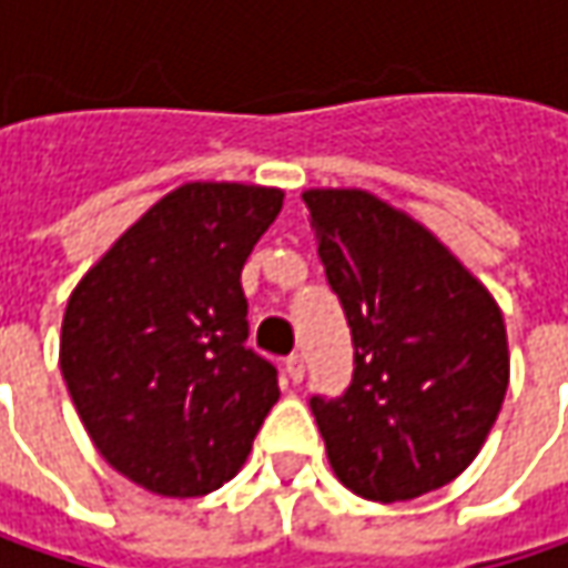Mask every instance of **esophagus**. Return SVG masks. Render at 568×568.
Here are the masks:
<instances>
[{"label": "esophagus", "instance_id": "1", "mask_svg": "<svg viewBox=\"0 0 568 568\" xmlns=\"http://www.w3.org/2000/svg\"><path fill=\"white\" fill-rule=\"evenodd\" d=\"M285 375L292 378V384L305 382V356L302 353H292L285 358Z\"/></svg>", "mask_w": 568, "mask_h": 568}]
</instances>
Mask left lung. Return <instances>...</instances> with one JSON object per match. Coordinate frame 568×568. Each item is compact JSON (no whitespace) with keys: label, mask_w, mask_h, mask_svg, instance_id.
<instances>
[{"label":"left lung","mask_w":568,"mask_h":568,"mask_svg":"<svg viewBox=\"0 0 568 568\" xmlns=\"http://www.w3.org/2000/svg\"><path fill=\"white\" fill-rule=\"evenodd\" d=\"M302 200L356 349L343 397H311V413L346 489L407 503L464 474L503 409V311L426 225L375 193Z\"/></svg>","instance_id":"left-lung-1"}]
</instances>
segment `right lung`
Segmentation results:
<instances>
[{"label":"right lung","mask_w":568,"mask_h":568,"mask_svg":"<svg viewBox=\"0 0 568 568\" xmlns=\"http://www.w3.org/2000/svg\"><path fill=\"white\" fill-rule=\"evenodd\" d=\"M280 210L276 186H178L69 295V397L101 457L149 493L190 499L232 480L280 400L276 368L244 346L241 288Z\"/></svg>","instance_id":"1"}]
</instances>
